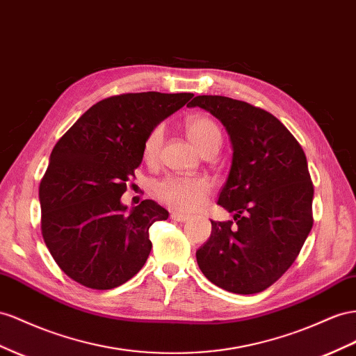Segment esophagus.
I'll return each mask as SVG.
<instances>
[{
	"mask_svg": "<svg viewBox=\"0 0 356 356\" xmlns=\"http://www.w3.org/2000/svg\"><path fill=\"white\" fill-rule=\"evenodd\" d=\"M170 218L174 220V222H187V220L190 218V216L187 214H181V213H170Z\"/></svg>",
	"mask_w": 356,
	"mask_h": 356,
	"instance_id": "esophagus-1",
	"label": "esophagus"
}]
</instances>
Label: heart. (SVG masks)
<instances>
[{"label":"heart","mask_w":356,"mask_h":356,"mask_svg":"<svg viewBox=\"0 0 356 356\" xmlns=\"http://www.w3.org/2000/svg\"><path fill=\"white\" fill-rule=\"evenodd\" d=\"M186 130L188 138L193 140L200 151L213 145L220 147V143H222V129H220L218 122L211 117H204V115L191 117L186 122ZM163 134H165L163 126H157L145 138L142 151L143 159L148 163H154L159 159ZM152 190H154V195L161 204L181 211H191L204 204L211 190V184L205 177L166 175L156 182Z\"/></svg>","instance_id":"heart-1"}]
</instances>
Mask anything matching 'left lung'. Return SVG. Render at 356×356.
<instances>
[{"mask_svg":"<svg viewBox=\"0 0 356 356\" xmlns=\"http://www.w3.org/2000/svg\"><path fill=\"white\" fill-rule=\"evenodd\" d=\"M187 106L222 121L234 148L218 197L234 220L211 222L197 265L227 292L259 293L289 270L312 230L314 188L305 154L282 121L254 104L197 95Z\"/></svg>","mask_w":356,"mask_h":356,"instance_id":"left-lung-1","label":"left lung"}]
</instances>
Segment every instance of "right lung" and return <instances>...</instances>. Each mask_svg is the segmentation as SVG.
Returning <instances> with one entry per match:
<instances>
[{
  "label": "right lung",
  "mask_w": 356,
  "mask_h": 356,
  "mask_svg": "<svg viewBox=\"0 0 356 356\" xmlns=\"http://www.w3.org/2000/svg\"><path fill=\"white\" fill-rule=\"evenodd\" d=\"M191 92H127L86 111L52 149L38 187L42 235L72 280L108 291L129 282L151 252L149 227L169 213L149 199L121 204L143 157V142Z\"/></svg>",
  "instance_id": "obj_1"
}]
</instances>
